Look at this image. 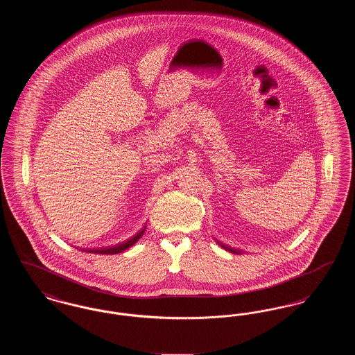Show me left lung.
Here are the masks:
<instances>
[{
	"label": "left lung",
	"instance_id": "8db88e82",
	"mask_svg": "<svg viewBox=\"0 0 355 355\" xmlns=\"http://www.w3.org/2000/svg\"><path fill=\"white\" fill-rule=\"evenodd\" d=\"M218 243H220V246H222L225 250H227V252H230V253H241V250H236V249H234V248H230V246H227V245H223V243H220V242H218Z\"/></svg>",
	"mask_w": 355,
	"mask_h": 355
}]
</instances>
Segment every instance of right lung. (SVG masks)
I'll return each instance as SVG.
<instances>
[{
  "label": "right lung",
  "mask_w": 355,
  "mask_h": 355,
  "mask_svg": "<svg viewBox=\"0 0 355 355\" xmlns=\"http://www.w3.org/2000/svg\"><path fill=\"white\" fill-rule=\"evenodd\" d=\"M146 229V227H145ZM145 229H142L139 233H137L135 236H132V238H129V239H126V241H123V242H121L119 245H114V246H110V248H103V249H93V250H90V253H97V254H119L122 253V252H125L126 249H129L130 246H133L135 242L142 236L144 234V232H145Z\"/></svg>",
  "instance_id": "1"
}]
</instances>
